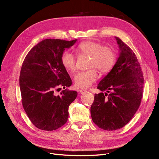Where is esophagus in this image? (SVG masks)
Masks as SVG:
<instances>
[{"mask_svg": "<svg viewBox=\"0 0 159 159\" xmlns=\"http://www.w3.org/2000/svg\"><path fill=\"white\" fill-rule=\"evenodd\" d=\"M87 91H88L87 89H80V92L81 93H82V94L86 93V92H87Z\"/></svg>", "mask_w": 159, "mask_h": 159, "instance_id": "esophagus-1", "label": "esophagus"}]
</instances>
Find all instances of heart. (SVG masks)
I'll return each instance as SVG.
<instances>
[{
	"mask_svg": "<svg viewBox=\"0 0 159 159\" xmlns=\"http://www.w3.org/2000/svg\"><path fill=\"white\" fill-rule=\"evenodd\" d=\"M78 50L80 53L90 56L88 68L74 76V84L77 88H88L99 78L98 70L102 74H107L112 70L116 62V54L112 48L103 46L98 42L87 41L81 43ZM61 62L64 68L70 71L75 69L76 58L70 50H65L61 56Z\"/></svg>",
	"mask_w": 159,
	"mask_h": 159,
	"instance_id": "obj_1",
	"label": "heart"
}]
</instances>
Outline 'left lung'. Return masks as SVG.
<instances>
[{
  "label": "left lung",
  "instance_id": "8db88e82",
  "mask_svg": "<svg viewBox=\"0 0 159 159\" xmlns=\"http://www.w3.org/2000/svg\"><path fill=\"white\" fill-rule=\"evenodd\" d=\"M120 54L112 70L97 88L105 94H95L91 106L93 123L105 131H115L127 125L141 102L144 78L135 54L115 36Z\"/></svg>",
  "mask_w": 159,
  "mask_h": 159
}]
</instances>
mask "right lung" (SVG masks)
Here are the masks:
<instances>
[{"label":"right lung","mask_w":159,"mask_h":159,"mask_svg":"<svg viewBox=\"0 0 159 159\" xmlns=\"http://www.w3.org/2000/svg\"><path fill=\"white\" fill-rule=\"evenodd\" d=\"M76 41L45 39L32 48L22 63L19 79L22 106L32 124L41 130L54 131L68 121V107L78 92L66 89L56 95L54 90L72 84L61 56Z\"/></svg>","instance_id":"1"}]
</instances>
